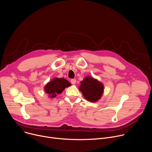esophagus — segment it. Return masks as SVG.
<instances>
[{
  "instance_id": "obj_1",
  "label": "esophagus",
  "mask_w": 152,
  "mask_h": 152,
  "mask_svg": "<svg viewBox=\"0 0 152 152\" xmlns=\"http://www.w3.org/2000/svg\"><path fill=\"white\" fill-rule=\"evenodd\" d=\"M76 79H72V80H71V83H72V84L75 85V84H76Z\"/></svg>"
}]
</instances>
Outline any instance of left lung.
I'll return each instance as SVG.
<instances>
[{"label": "left lung", "instance_id": "8db88e82", "mask_svg": "<svg viewBox=\"0 0 152 152\" xmlns=\"http://www.w3.org/2000/svg\"><path fill=\"white\" fill-rule=\"evenodd\" d=\"M79 90L82 92L84 98L90 102H97L104 93L103 83L92 76H86L80 82Z\"/></svg>", "mask_w": 152, "mask_h": 152}]
</instances>
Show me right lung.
Masks as SVG:
<instances>
[{
    "label": "right lung",
    "instance_id": "obj_1",
    "mask_svg": "<svg viewBox=\"0 0 152 152\" xmlns=\"http://www.w3.org/2000/svg\"><path fill=\"white\" fill-rule=\"evenodd\" d=\"M71 85V83L66 79L54 77L46 83L44 90L49 98L53 99Z\"/></svg>",
    "mask_w": 152,
    "mask_h": 152
}]
</instances>
